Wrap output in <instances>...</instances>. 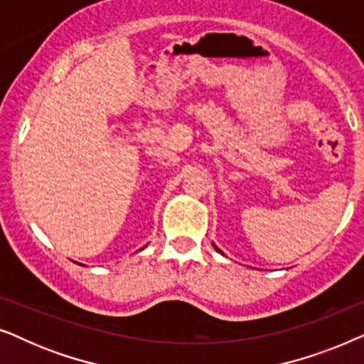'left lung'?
Returning a JSON list of instances; mask_svg holds the SVG:
<instances>
[{
  "instance_id": "1",
  "label": "left lung",
  "mask_w": 364,
  "mask_h": 364,
  "mask_svg": "<svg viewBox=\"0 0 364 364\" xmlns=\"http://www.w3.org/2000/svg\"><path fill=\"white\" fill-rule=\"evenodd\" d=\"M212 245H213V248H215V250H217L218 253H222V255H223V252H222V250H218V247L215 245V243H212Z\"/></svg>"
}]
</instances>
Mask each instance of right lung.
<instances>
[{
	"mask_svg": "<svg viewBox=\"0 0 364 364\" xmlns=\"http://www.w3.org/2000/svg\"><path fill=\"white\" fill-rule=\"evenodd\" d=\"M141 250H144V247H142V248H141Z\"/></svg>",
	"mask_w": 364,
	"mask_h": 364,
	"instance_id": "1",
	"label": "right lung"
}]
</instances>
